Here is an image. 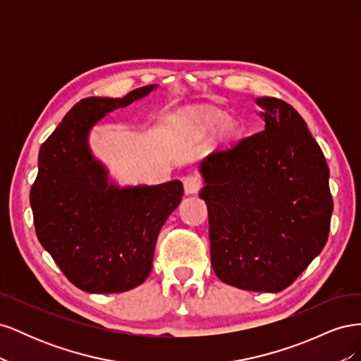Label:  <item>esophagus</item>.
Returning a JSON list of instances; mask_svg holds the SVG:
<instances>
[{"label":"esophagus","instance_id":"obj_1","mask_svg":"<svg viewBox=\"0 0 361 361\" xmlns=\"http://www.w3.org/2000/svg\"><path fill=\"white\" fill-rule=\"evenodd\" d=\"M202 188V180L199 176H194V174H191V176H187L183 179V190H185V194H197L199 190Z\"/></svg>","mask_w":361,"mask_h":361}]
</instances>
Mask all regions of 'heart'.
Masks as SVG:
<instances>
[{"label": "heart", "mask_w": 361, "mask_h": 361, "mask_svg": "<svg viewBox=\"0 0 361 361\" xmlns=\"http://www.w3.org/2000/svg\"><path fill=\"white\" fill-rule=\"evenodd\" d=\"M200 126L203 129H215L216 126H220L221 134L226 138H232L238 134V123L233 122V120H224V114L220 111H207L202 118H200Z\"/></svg>", "instance_id": "b5f03b06"}]
</instances>
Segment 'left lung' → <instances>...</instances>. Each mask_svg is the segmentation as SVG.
Listing matches in <instances>:
<instances>
[{
    "mask_svg": "<svg viewBox=\"0 0 361 361\" xmlns=\"http://www.w3.org/2000/svg\"><path fill=\"white\" fill-rule=\"evenodd\" d=\"M255 102L264 130L200 161L199 197L207 206L216 277L244 290L276 293L326 243L330 170L293 106L276 97Z\"/></svg>",
    "mask_w": 361,
    "mask_h": 361,
    "instance_id": "1",
    "label": "left lung"
}]
</instances>
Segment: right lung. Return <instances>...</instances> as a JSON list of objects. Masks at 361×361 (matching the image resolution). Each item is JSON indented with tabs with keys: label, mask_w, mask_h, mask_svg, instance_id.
I'll use <instances>...</instances> for the list:
<instances>
[{
	"label": "right lung",
	"mask_w": 361,
	"mask_h": 361,
	"mask_svg": "<svg viewBox=\"0 0 361 361\" xmlns=\"http://www.w3.org/2000/svg\"><path fill=\"white\" fill-rule=\"evenodd\" d=\"M157 89L150 84L123 97L81 99L39 150L30 192L37 238L69 281L89 293L141 285L161 227L182 200L180 180L120 185L89 143L104 117Z\"/></svg>",
	"instance_id": "obj_1"
}]
</instances>
